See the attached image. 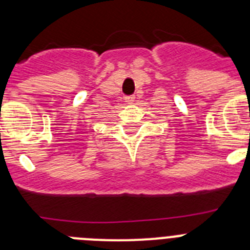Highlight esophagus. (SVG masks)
Listing matches in <instances>:
<instances>
[{"label":"esophagus","mask_w":250,"mask_h":250,"mask_svg":"<svg viewBox=\"0 0 250 250\" xmlns=\"http://www.w3.org/2000/svg\"><path fill=\"white\" fill-rule=\"evenodd\" d=\"M134 95H127V96H125V101H126V103H132V101H134Z\"/></svg>","instance_id":"34e87169"}]
</instances>
